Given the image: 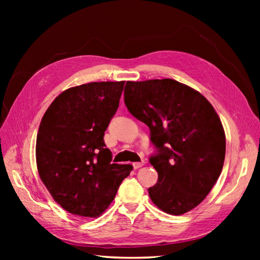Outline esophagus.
<instances>
[{
  "label": "esophagus",
  "instance_id": "1",
  "mask_svg": "<svg viewBox=\"0 0 260 260\" xmlns=\"http://www.w3.org/2000/svg\"><path fill=\"white\" fill-rule=\"evenodd\" d=\"M142 166H144V161L143 160L133 164V168H135V169H139V168H141Z\"/></svg>",
  "mask_w": 260,
  "mask_h": 260
}]
</instances>
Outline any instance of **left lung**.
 <instances>
[{"label":"left lung","instance_id":"obj_1","mask_svg":"<svg viewBox=\"0 0 260 260\" xmlns=\"http://www.w3.org/2000/svg\"><path fill=\"white\" fill-rule=\"evenodd\" d=\"M124 104L149 128L158 172L148 188L155 205L182 215L205 200L223 167L225 136L214 107L202 94L174 79L127 81Z\"/></svg>","mask_w":260,"mask_h":260}]
</instances>
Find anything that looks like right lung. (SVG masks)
<instances>
[{
	"label": "right lung",
	"instance_id": "add662e5",
	"mask_svg": "<svg viewBox=\"0 0 260 260\" xmlns=\"http://www.w3.org/2000/svg\"><path fill=\"white\" fill-rule=\"evenodd\" d=\"M124 81L70 88L53 101L37 136V167L54 201L77 216L95 218L115 199L131 165L112 164L104 133Z\"/></svg>",
	"mask_w": 260,
	"mask_h": 260
}]
</instances>
